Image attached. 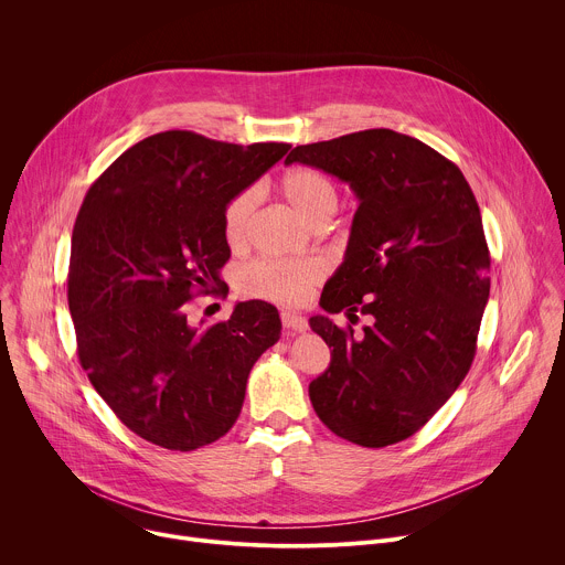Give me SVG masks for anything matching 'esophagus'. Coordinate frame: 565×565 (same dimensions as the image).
Listing matches in <instances>:
<instances>
[{"mask_svg": "<svg viewBox=\"0 0 565 565\" xmlns=\"http://www.w3.org/2000/svg\"><path fill=\"white\" fill-rule=\"evenodd\" d=\"M281 324H284V329L288 331V333H301V331H306L308 329V321L301 317V315H297V312H281Z\"/></svg>", "mask_w": 565, "mask_h": 565, "instance_id": "34e87169", "label": "esophagus"}]
</instances>
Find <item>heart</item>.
Masks as SVG:
<instances>
[{
	"label": "heart",
	"instance_id": "b5f03b06",
	"mask_svg": "<svg viewBox=\"0 0 565 565\" xmlns=\"http://www.w3.org/2000/svg\"><path fill=\"white\" fill-rule=\"evenodd\" d=\"M281 194L290 210L310 227H324L338 212L340 196L335 185L317 170L297 168L281 181ZM257 207V190H244L232 196L223 210V232L232 246L248 238ZM321 277L315 262L259 259L238 273V290L275 303L295 306L306 299L310 286Z\"/></svg>",
	"mask_w": 565,
	"mask_h": 565
}]
</instances>
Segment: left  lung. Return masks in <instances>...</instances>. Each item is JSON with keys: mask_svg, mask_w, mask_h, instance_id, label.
<instances>
[{"mask_svg": "<svg viewBox=\"0 0 565 565\" xmlns=\"http://www.w3.org/2000/svg\"><path fill=\"white\" fill-rule=\"evenodd\" d=\"M303 163L353 190L360 205L342 266L327 281V312L369 315L360 338L327 315L310 329L331 364L310 382L312 409L362 447L414 436L465 380L490 297V250L462 172L418 138L366 129L295 147Z\"/></svg>", "mask_w": 565, "mask_h": 565, "instance_id": "left-lung-1", "label": "left lung"}]
</instances>
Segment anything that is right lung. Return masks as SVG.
<instances>
[{
    "instance_id": "right-lung-1",
    "label": "right lung",
    "mask_w": 565,
    "mask_h": 565,
    "mask_svg": "<svg viewBox=\"0 0 565 565\" xmlns=\"http://www.w3.org/2000/svg\"><path fill=\"white\" fill-rule=\"evenodd\" d=\"M288 149L160 131L120 153L77 212L66 279L77 358L120 423L151 445L192 451L225 436L250 369L281 335L268 301H238L210 327L188 308L227 288V201Z\"/></svg>"
}]
</instances>
